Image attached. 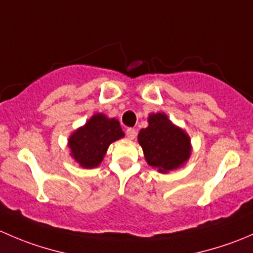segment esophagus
Returning a JSON list of instances; mask_svg holds the SVG:
<instances>
[{
	"label": "esophagus",
	"instance_id": "esophagus-1",
	"mask_svg": "<svg viewBox=\"0 0 253 253\" xmlns=\"http://www.w3.org/2000/svg\"><path fill=\"white\" fill-rule=\"evenodd\" d=\"M126 134H127V138L132 141V139H134L137 137V131L134 128H127Z\"/></svg>",
	"mask_w": 253,
	"mask_h": 253
}]
</instances>
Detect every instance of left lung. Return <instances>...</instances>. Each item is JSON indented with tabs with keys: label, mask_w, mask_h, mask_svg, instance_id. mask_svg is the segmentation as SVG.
Here are the masks:
<instances>
[{
	"label": "left lung",
	"mask_w": 253,
	"mask_h": 253,
	"mask_svg": "<svg viewBox=\"0 0 253 253\" xmlns=\"http://www.w3.org/2000/svg\"><path fill=\"white\" fill-rule=\"evenodd\" d=\"M148 127L138 133L144 158L150 167L168 172L182 167L191 155V139L165 114H150Z\"/></svg>",
	"instance_id": "obj_1"
}]
</instances>
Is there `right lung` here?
<instances>
[{"mask_svg":"<svg viewBox=\"0 0 253 253\" xmlns=\"http://www.w3.org/2000/svg\"><path fill=\"white\" fill-rule=\"evenodd\" d=\"M124 136L116 119L95 114L68 138L71 157L84 169H93L103 162L109 145Z\"/></svg>","mask_w":253,"mask_h":253,"instance_id":"1","label":"right lung"}]
</instances>
